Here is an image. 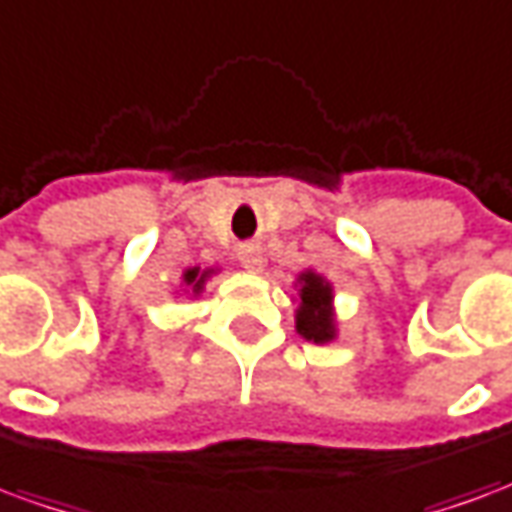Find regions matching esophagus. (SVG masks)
<instances>
[{
  "label": "esophagus",
  "instance_id": "obj_1",
  "mask_svg": "<svg viewBox=\"0 0 512 512\" xmlns=\"http://www.w3.org/2000/svg\"><path fill=\"white\" fill-rule=\"evenodd\" d=\"M238 260L246 271H260L263 268V249L257 244H244L238 249Z\"/></svg>",
  "mask_w": 512,
  "mask_h": 512
}]
</instances>
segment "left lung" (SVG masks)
Returning a JSON list of instances; mask_svg holds the SVG:
<instances>
[{"label":"left lung","instance_id":"8db88e82","mask_svg":"<svg viewBox=\"0 0 512 512\" xmlns=\"http://www.w3.org/2000/svg\"><path fill=\"white\" fill-rule=\"evenodd\" d=\"M299 304H296V332L307 343L323 345L337 337V318H334V288L329 279L318 271H301L296 279Z\"/></svg>","mask_w":512,"mask_h":512}]
</instances>
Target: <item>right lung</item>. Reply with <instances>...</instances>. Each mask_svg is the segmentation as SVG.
Returning a JSON list of instances; mask_svg holds the SVG:
<instances>
[{"instance_id": "right-lung-1", "label": "right lung", "mask_w": 512, "mask_h": 512, "mask_svg": "<svg viewBox=\"0 0 512 512\" xmlns=\"http://www.w3.org/2000/svg\"><path fill=\"white\" fill-rule=\"evenodd\" d=\"M216 274V268H200V266H194V268H186L183 271V277H180V288H183V293H189V296H200L202 288H205V282Z\"/></svg>"}]
</instances>
